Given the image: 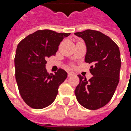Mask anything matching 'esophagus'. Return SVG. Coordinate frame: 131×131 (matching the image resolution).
Here are the masks:
<instances>
[{
	"instance_id": "34e87169",
	"label": "esophagus",
	"mask_w": 131,
	"mask_h": 131,
	"mask_svg": "<svg viewBox=\"0 0 131 131\" xmlns=\"http://www.w3.org/2000/svg\"><path fill=\"white\" fill-rule=\"evenodd\" d=\"M73 75H75V73H73V72H71V71H69V72H68V77H71V76H73Z\"/></svg>"
}]
</instances>
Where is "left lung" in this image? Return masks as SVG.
<instances>
[{"mask_svg": "<svg viewBox=\"0 0 131 131\" xmlns=\"http://www.w3.org/2000/svg\"><path fill=\"white\" fill-rule=\"evenodd\" d=\"M83 39L87 47L84 60L91 63L92 78L78 75L79 84L75 90L78 102L84 108L95 110L110 101L117 87L121 67L118 46L108 36L97 30H86L74 33Z\"/></svg>", "mask_w": 131, "mask_h": 131, "instance_id": "left-lung-1", "label": "left lung"}]
</instances>
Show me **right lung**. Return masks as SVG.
I'll return each mask as SVG.
<instances>
[{
	"instance_id": "add662e5",
	"label": "right lung",
	"mask_w": 131,
	"mask_h": 131,
	"mask_svg": "<svg viewBox=\"0 0 131 131\" xmlns=\"http://www.w3.org/2000/svg\"><path fill=\"white\" fill-rule=\"evenodd\" d=\"M69 35L39 30L17 45L14 58L15 77L19 94L30 107L45 108L55 100L58 88L68 74L61 68L54 74H49L46 69V59L55 55L60 42Z\"/></svg>"
}]
</instances>
